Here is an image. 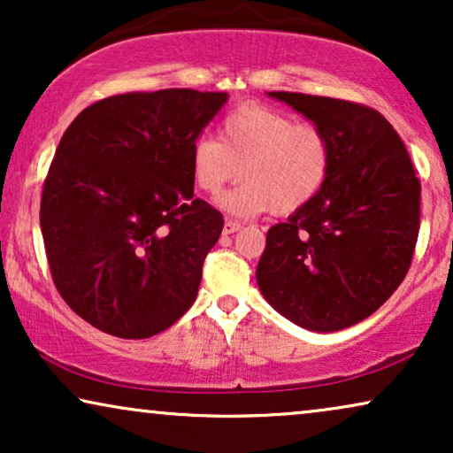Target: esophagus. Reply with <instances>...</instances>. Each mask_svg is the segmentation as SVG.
Returning <instances> with one entry per match:
<instances>
[{
  "mask_svg": "<svg viewBox=\"0 0 453 453\" xmlns=\"http://www.w3.org/2000/svg\"><path fill=\"white\" fill-rule=\"evenodd\" d=\"M239 228H241V222L233 220V219H226V220H225V228H222V233L231 234V233H237Z\"/></svg>",
  "mask_w": 453,
  "mask_h": 453,
  "instance_id": "obj_1",
  "label": "esophagus"
}]
</instances>
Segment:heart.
Masks as SVG:
<instances>
[{
  "label": "heart",
  "instance_id": "obj_1",
  "mask_svg": "<svg viewBox=\"0 0 453 453\" xmlns=\"http://www.w3.org/2000/svg\"><path fill=\"white\" fill-rule=\"evenodd\" d=\"M332 166L324 127L262 104H241L222 119L219 140L202 135L189 148L191 181L203 194L243 179L222 202L237 216L299 212L324 191Z\"/></svg>",
  "mask_w": 453,
  "mask_h": 453
}]
</instances>
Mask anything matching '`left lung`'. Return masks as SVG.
<instances>
[{"label":"left lung","instance_id":"1","mask_svg":"<svg viewBox=\"0 0 453 453\" xmlns=\"http://www.w3.org/2000/svg\"><path fill=\"white\" fill-rule=\"evenodd\" d=\"M330 134L334 166L311 203L265 234L257 284L284 318L336 332L400 287L420 225V181L380 111L342 98L270 92Z\"/></svg>","mask_w":453,"mask_h":453}]
</instances>
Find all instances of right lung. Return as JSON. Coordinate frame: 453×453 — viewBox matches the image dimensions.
I'll return each mask as SVG.
<instances>
[{
    "label": "right lung",
    "mask_w": 453,
    "mask_h": 453,
    "mask_svg": "<svg viewBox=\"0 0 453 453\" xmlns=\"http://www.w3.org/2000/svg\"><path fill=\"white\" fill-rule=\"evenodd\" d=\"M226 96L117 95L65 129L42 183L41 233L55 288L101 332L150 338L194 305L225 220L194 200L189 148Z\"/></svg>",
    "instance_id": "add662e5"
}]
</instances>
